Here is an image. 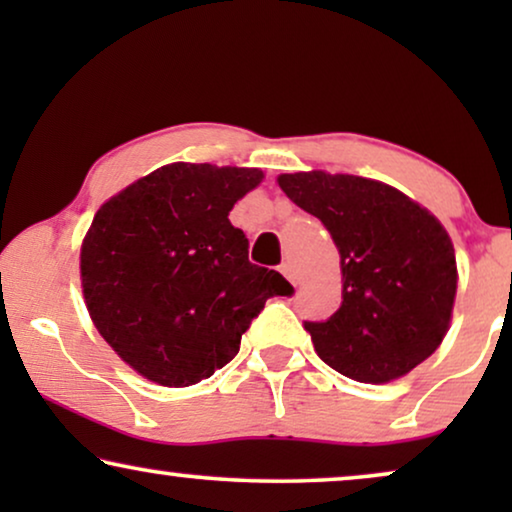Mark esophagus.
Listing matches in <instances>:
<instances>
[{
    "label": "esophagus",
    "mask_w": 512,
    "mask_h": 512,
    "mask_svg": "<svg viewBox=\"0 0 512 512\" xmlns=\"http://www.w3.org/2000/svg\"><path fill=\"white\" fill-rule=\"evenodd\" d=\"M279 270H282V275L289 279L291 284H296V275H293V265L291 263H282V268H279Z\"/></svg>",
    "instance_id": "34e87169"
}]
</instances>
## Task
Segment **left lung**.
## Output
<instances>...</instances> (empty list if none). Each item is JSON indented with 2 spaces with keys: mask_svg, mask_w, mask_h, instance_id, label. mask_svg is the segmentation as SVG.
I'll use <instances>...</instances> for the list:
<instances>
[{
  "mask_svg": "<svg viewBox=\"0 0 512 512\" xmlns=\"http://www.w3.org/2000/svg\"><path fill=\"white\" fill-rule=\"evenodd\" d=\"M340 251L342 303L305 321L319 359L349 380L384 384L436 352L450 328L457 261L429 209L382 181L324 170L279 174Z\"/></svg>",
  "mask_w": 512,
  "mask_h": 512,
  "instance_id": "left-lung-1",
  "label": "left lung"
}]
</instances>
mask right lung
<instances>
[{
  "label": "right lung",
  "instance_id": "right-lung-1",
  "mask_svg": "<svg viewBox=\"0 0 512 512\" xmlns=\"http://www.w3.org/2000/svg\"><path fill=\"white\" fill-rule=\"evenodd\" d=\"M256 167L172 163L97 209L81 244L90 319L146 380L191 387L240 352L272 296L293 286L249 263V240L228 214L261 184Z\"/></svg>",
  "mask_w": 512,
  "mask_h": 512
}]
</instances>
